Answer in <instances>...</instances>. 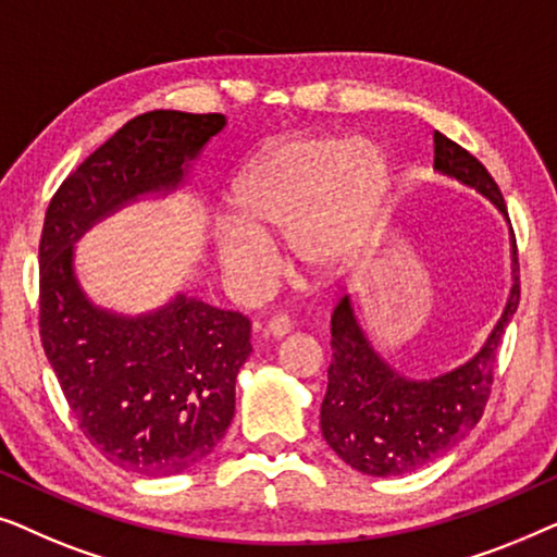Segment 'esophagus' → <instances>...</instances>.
<instances>
[{
	"label": "esophagus",
	"mask_w": 557,
	"mask_h": 557,
	"mask_svg": "<svg viewBox=\"0 0 557 557\" xmlns=\"http://www.w3.org/2000/svg\"><path fill=\"white\" fill-rule=\"evenodd\" d=\"M288 332H292V322H288L286 317H273L269 319V324H265V334H269L271 339H284Z\"/></svg>",
	"instance_id": "obj_1"
}]
</instances>
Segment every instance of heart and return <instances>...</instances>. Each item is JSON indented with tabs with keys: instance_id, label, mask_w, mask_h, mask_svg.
<instances>
[{
	"instance_id": "b5f03b06",
	"label": "heart",
	"mask_w": 557,
	"mask_h": 557,
	"mask_svg": "<svg viewBox=\"0 0 557 557\" xmlns=\"http://www.w3.org/2000/svg\"><path fill=\"white\" fill-rule=\"evenodd\" d=\"M387 185L391 166L368 139L281 144L235 182V215L218 223L220 269L240 292H261L276 265L269 240L286 238L311 276L337 273L362 248Z\"/></svg>"
}]
</instances>
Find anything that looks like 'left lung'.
<instances>
[{
	"label": "left lung",
	"mask_w": 557,
	"mask_h": 557,
	"mask_svg": "<svg viewBox=\"0 0 557 557\" xmlns=\"http://www.w3.org/2000/svg\"><path fill=\"white\" fill-rule=\"evenodd\" d=\"M433 170L486 197L509 215L492 174L467 149L433 134ZM512 286L505 309L469 360L431 377L403 375L377 352L345 294L332 314L330 385L322 400V436L349 467L370 476L408 474L436 461L479 423L490 398L492 372L507 324L520 304L517 243L509 227Z\"/></svg>",
	"instance_id": "1"
}]
</instances>
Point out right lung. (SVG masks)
<instances>
[{
	"instance_id": "right-lung-1",
	"label": "right lung",
	"mask_w": 557,
	"mask_h": 557,
	"mask_svg": "<svg viewBox=\"0 0 557 557\" xmlns=\"http://www.w3.org/2000/svg\"><path fill=\"white\" fill-rule=\"evenodd\" d=\"M225 124L223 113H141L60 185L45 212V355L90 444L144 476L182 474L225 436L235 380L253 352L250 322L187 292L141 314L98 307L75 271V243L128 205L187 189Z\"/></svg>"
}]
</instances>
